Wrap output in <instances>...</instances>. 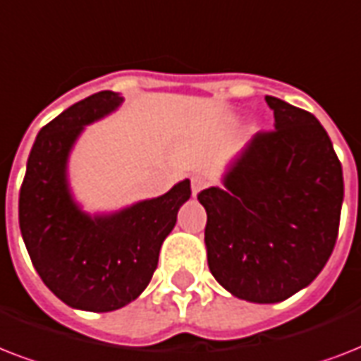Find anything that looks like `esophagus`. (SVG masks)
I'll return each mask as SVG.
<instances>
[{
  "label": "esophagus",
  "instance_id": "obj_1",
  "mask_svg": "<svg viewBox=\"0 0 361 361\" xmlns=\"http://www.w3.org/2000/svg\"><path fill=\"white\" fill-rule=\"evenodd\" d=\"M206 185H208V180H206L204 176H192L191 178L192 195H198L202 189H206Z\"/></svg>",
  "mask_w": 361,
  "mask_h": 361
}]
</instances>
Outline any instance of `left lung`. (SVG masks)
I'll list each match as a JSON object with an SVG mask.
<instances>
[{
  "mask_svg": "<svg viewBox=\"0 0 361 361\" xmlns=\"http://www.w3.org/2000/svg\"><path fill=\"white\" fill-rule=\"evenodd\" d=\"M271 130H260L225 178L197 195L208 221L209 271L236 298L283 302L328 262L339 232L343 170L311 112L268 95Z\"/></svg>",
  "mask_w": 361,
  "mask_h": 361,
  "instance_id": "left-lung-1",
  "label": "left lung"
}]
</instances>
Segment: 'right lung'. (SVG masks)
Segmentation results:
<instances>
[{
    "label": "right lung",
    "mask_w": 361,
    "mask_h": 361,
    "mask_svg": "<svg viewBox=\"0 0 361 361\" xmlns=\"http://www.w3.org/2000/svg\"><path fill=\"white\" fill-rule=\"evenodd\" d=\"M121 103L114 92L82 99L39 130L20 187L18 219L25 249L42 283L71 307L116 311L142 294L157 269L161 243L191 181L110 217H87L67 191L65 163L84 125Z\"/></svg>",
    "instance_id": "1"
}]
</instances>
